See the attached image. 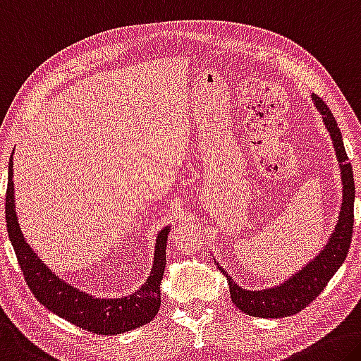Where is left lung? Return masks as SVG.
<instances>
[{
  "label": "left lung",
  "mask_w": 361,
  "mask_h": 361,
  "mask_svg": "<svg viewBox=\"0 0 361 361\" xmlns=\"http://www.w3.org/2000/svg\"><path fill=\"white\" fill-rule=\"evenodd\" d=\"M312 101L317 111L322 114L323 123L326 130L329 131L337 162H339L342 181V204L339 216H337V223L334 230L331 231L328 243L324 244V247L319 250L317 257L305 263L293 276L284 279L278 286H273V288L259 290L244 289L236 281H233V278L215 259L219 270L226 274L228 278L233 304L250 317L284 318L299 313L302 308H305L314 300V297H318V294L326 288V284L329 283V279L334 276V273L342 267L352 243L353 201H355V183H353L352 165L348 164L342 133L329 107L317 94H312Z\"/></svg>",
  "instance_id": "1"
}]
</instances>
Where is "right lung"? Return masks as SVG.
I'll list each match as a JSON object with an SVG mask.
<instances>
[{
	"mask_svg": "<svg viewBox=\"0 0 361 361\" xmlns=\"http://www.w3.org/2000/svg\"><path fill=\"white\" fill-rule=\"evenodd\" d=\"M13 167L14 162L11 156L8 191H6V223H8L11 244L24 271L25 281L39 304L78 328L102 336L122 334L152 322L160 308V281L167 263L165 249H167L170 226H164L157 234L151 273L138 290L114 299L107 297L101 299L87 294L57 276L27 243L16 212Z\"/></svg>",
	"mask_w": 361,
	"mask_h": 361,
	"instance_id": "1",
	"label": "right lung"
}]
</instances>
